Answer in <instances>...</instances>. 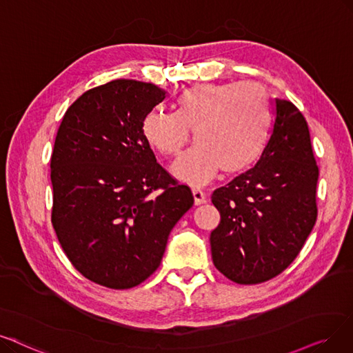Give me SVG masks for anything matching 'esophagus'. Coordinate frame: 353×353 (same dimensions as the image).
I'll return each mask as SVG.
<instances>
[{
	"instance_id": "obj_1",
	"label": "esophagus",
	"mask_w": 353,
	"mask_h": 353,
	"mask_svg": "<svg viewBox=\"0 0 353 353\" xmlns=\"http://www.w3.org/2000/svg\"><path fill=\"white\" fill-rule=\"evenodd\" d=\"M192 195H194V203L195 205H200V204H204L207 201L205 199V194L199 190V188H192Z\"/></svg>"
}]
</instances>
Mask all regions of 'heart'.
<instances>
[{
  "label": "heart",
  "instance_id": "obj_1",
  "mask_svg": "<svg viewBox=\"0 0 353 353\" xmlns=\"http://www.w3.org/2000/svg\"><path fill=\"white\" fill-rule=\"evenodd\" d=\"M271 124V101L256 82L195 83L176 98V112L150 110L142 121L148 145L174 157L195 132L192 149L172 165V174L190 185H203L220 169L246 172L265 149Z\"/></svg>",
  "mask_w": 353,
  "mask_h": 353
}]
</instances>
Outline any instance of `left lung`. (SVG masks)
<instances>
[{"instance_id": "8db88e82", "label": "left lung", "mask_w": 353, "mask_h": 353, "mask_svg": "<svg viewBox=\"0 0 353 353\" xmlns=\"http://www.w3.org/2000/svg\"><path fill=\"white\" fill-rule=\"evenodd\" d=\"M317 179L304 116L291 101L275 98L271 136L259 161L211 195L220 211V224L210 234L217 270L242 285L287 270L314 228Z\"/></svg>"}]
</instances>
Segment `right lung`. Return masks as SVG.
Instances as JSON below:
<instances>
[{
	"label": "right lung",
	"instance_id": "add662e5",
	"mask_svg": "<svg viewBox=\"0 0 353 353\" xmlns=\"http://www.w3.org/2000/svg\"><path fill=\"white\" fill-rule=\"evenodd\" d=\"M165 97L149 82H107L66 110L56 134L53 229L75 270L107 288H133L157 271L169 233L194 204L142 134L146 112Z\"/></svg>",
	"mask_w": 353,
	"mask_h": 353
}]
</instances>
